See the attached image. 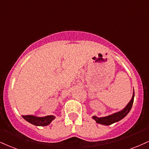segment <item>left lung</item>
Wrapping results in <instances>:
<instances>
[{
    "instance_id": "1",
    "label": "left lung",
    "mask_w": 149,
    "mask_h": 149,
    "mask_svg": "<svg viewBox=\"0 0 149 149\" xmlns=\"http://www.w3.org/2000/svg\"><path fill=\"white\" fill-rule=\"evenodd\" d=\"M134 96H135V92H134L133 89V94H132V98L129 103L127 104L126 106L121 110L119 112H115L110 115L106 116H102V117H98L96 116H93L92 119L96 121V122L99 124L105 125V126H109V125L112 124V123L117 122V121H120L126 116L127 114L129 113L130 110H131L132 104H133L134 101Z\"/></svg>"
}]
</instances>
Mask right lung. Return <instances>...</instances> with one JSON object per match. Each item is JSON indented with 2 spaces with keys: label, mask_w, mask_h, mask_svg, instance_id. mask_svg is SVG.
<instances>
[{
  "label": "right lung",
  "mask_w": 149,
  "mask_h": 149,
  "mask_svg": "<svg viewBox=\"0 0 149 149\" xmlns=\"http://www.w3.org/2000/svg\"><path fill=\"white\" fill-rule=\"evenodd\" d=\"M22 117L26 121L37 126H46L49 125L53 120L55 119L53 115L45 116H36L34 115H22Z\"/></svg>",
  "instance_id": "obj_1"
}]
</instances>
